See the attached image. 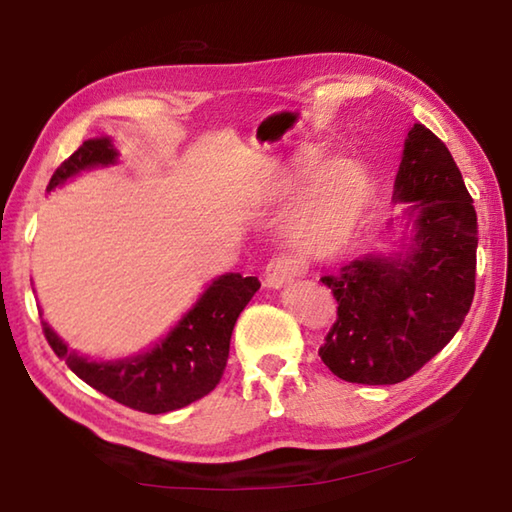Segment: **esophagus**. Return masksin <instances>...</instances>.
I'll return each mask as SVG.
<instances>
[{"instance_id": "1", "label": "esophagus", "mask_w": 512, "mask_h": 512, "mask_svg": "<svg viewBox=\"0 0 512 512\" xmlns=\"http://www.w3.org/2000/svg\"><path fill=\"white\" fill-rule=\"evenodd\" d=\"M302 273H305V264H300L296 257L277 255V257L271 259V262L266 264L264 282H266V287L280 289L282 284L293 282V280H296V277H300Z\"/></svg>"}]
</instances>
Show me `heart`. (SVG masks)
<instances>
[{"mask_svg": "<svg viewBox=\"0 0 512 512\" xmlns=\"http://www.w3.org/2000/svg\"><path fill=\"white\" fill-rule=\"evenodd\" d=\"M309 162L300 167L282 185L277 187L280 201H291L298 192L302 173H307ZM368 183L361 164L354 160H332L318 171L314 183L293 216L289 237L302 255L320 257L339 248L354 225L361 219L366 207Z\"/></svg>", "mask_w": 512, "mask_h": 512, "instance_id": "1", "label": "heart"}]
</instances>
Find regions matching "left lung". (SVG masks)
I'll return each instance as SVG.
<instances>
[{
	"mask_svg": "<svg viewBox=\"0 0 512 512\" xmlns=\"http://www.w3.org/2000/svg\"><path fill=\"white\" fill-rule=\"evenodd\" d=\"M395 201L409 203L411 244L395 257L368 255L320 277L339 307L318 354L352 384L386 386L415 375L454 339L474 298L472 196L443 140L422 124L404 142Z\"/></svg>",
	"mask_w": 512,
	"mask_h": 512,
	"instance_id": "obj_1",
	"label": "left lung"
}]
</instances>
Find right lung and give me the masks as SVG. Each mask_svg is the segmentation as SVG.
I'll list each match as a JSON object with an SVG mask.
<instances>
[{
	"label": "right lung",
	"mask_w": 512,
	"mask_h": 512,
	"mask_svg": "<svg viewBox=\"0 0 512 512\" xmlns=\"http://www.w3.org/2000/svg\"><path fill=\"white\" fill-rule=\"evenodd\" d=\"M117 160L108 137L83 142L60 164L47 192L69 176L90 167H106ZM259 289L257 277L225 273L205 289L196 305L153 350L121 361H90L67 350L47 323L42 332L51 350L85 384L110 400L142 413H169L201 400L219 384L228 363L230 336L241 311Z\"/></svg>",
	"instance_id": "obj_1"
}]
</instances>
